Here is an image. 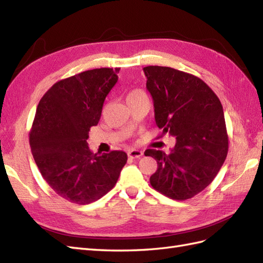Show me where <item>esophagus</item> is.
I'll return each instance as SVG.
<instances>
[{
  "instance_id": "34e87169",
  "label": "esophagus",
  "mask_w": 263,
  "mask_h": 263,
  "mask_svg": "<svg viewBox=\"0 0 263 263\" xmlns=\"http://www.w3.org/2000/svg\"><path fill=\"white\" fill-rule=\"evenodd\" d=\"M142 155H143V154H142L141 150H137V149H131V150H128V152H127L128 158H131V159H138V158H140Z\"/></svg>"
}]
</instances>
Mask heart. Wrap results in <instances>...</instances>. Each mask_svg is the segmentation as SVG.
<instances>
[{
	"label": "heart",
	"mask_w": 263,
	"mask_h": 263,
	"mask_svg": "<svg viewBox=\"0 0 263 263\" xmlns=\"http://www.w3.org/2000/svg\"><path fill=\"white\" fill-rule=\"evenodd\" d=\"M139 95H143V92L141 90H138V89H135V90H132L127 93V98H131V97H135V96H139Z\"/></svg>",
	"instance_id": "obj_1"
}]
</instances>
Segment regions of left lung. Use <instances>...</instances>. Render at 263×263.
I'll return each mask as SVG.
<instances>
[{"label":"left lung","instance_id":"obj_1","mask_svg":"<svg viewBox=\"0 0 263 263\" xmlns=\"http://www.w3.org/2000/svg\"><path fill=\"white\" fill-rule=\"evenodd\" d=\"M143 72L154 100L156 124L163 136L176 139L170 154L156 149L144 152L158 166L150 184L171 199H191L214 181L226 159L228 136L221 103L193 74L157 65L146 66Z\"/></svg>","mask_w":263,"mask_h":263}]
</instances>
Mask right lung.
<instances>
[{
	"mask_svg": "<svg viewBox=\"0 0 263 263\" xmlns=\"http://www.w3.org/2000/svg\"><path fill=\"white\" fill-rule=\"evenodd\" d=\"M116 71L93 69L60 80L37 106L29 133L33 159L48 185L72 203L88 204L104 197L126 164L124 152L93 154L87 142L119 79Z\"/></svg>",
	"mask_w": 263,
	"mask_h": 263,
	"instance_id": "add662e5",
	"label": "right lung"
}]
</instances>
